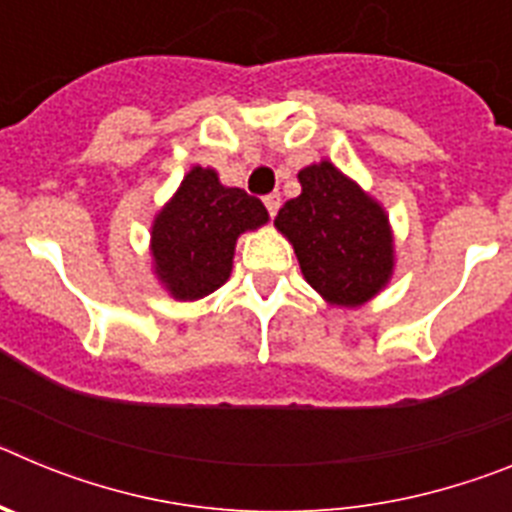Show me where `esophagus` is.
Returning a JSON list of instances; mask_svg holds the SVG:
<instances>
[{"label": "esophagus", "instance_id": "obj_1", "mask_svg": "<svg viewBox=\"0 0 512 512\" xmlns=\"http://www.w3.org/2000/svg\"><path fill=\"white\" fill-rule=\"evenodd\" d=\"M264 205H266V210H269V215L274 217L279 212V205H282V200H279V194H266Z\"/></svg>", "mask_w": 512, "mask_h": 512}]
</instances>
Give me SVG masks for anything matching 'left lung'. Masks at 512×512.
Listing matches in <instances>:
<instances>
[{"label": "left lung", "mask_w": 512, "mask_h": 512, "mask_svg": "<svg viewBox=\"0 0 512 512\" xmlns=\"http://www.w3.org/2000/svg\"><path fill=\"white\" fill-rule=\"evenodd\" d=\"M302 194L284 202L277 230L295 246L302 277L330 305L359 307L395 269L390 217L354 179L320 161L297 174Z\"/></svg>", "instance_id": "1"}]
</instances>
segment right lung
<instances>
[{
	"instance_id": "1",
	"label": "right lung",
	"mask_w": 512,
	"mask_h": 512,
	"mask_svg": "<svg viewBox=\"0 0 512 512\" xmlns=\"http://www.w3.org/2000/svg\"><path fill=\"white\" fill-rule=\"evenodd\" d=\"M266 220L264 202L238 187H223L215 169L194 166L153 220L151 256L158 282L174 300L207 297L228 282L238 235Z\"/></svg>"
}]
</instances>
